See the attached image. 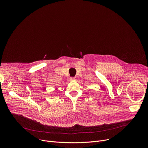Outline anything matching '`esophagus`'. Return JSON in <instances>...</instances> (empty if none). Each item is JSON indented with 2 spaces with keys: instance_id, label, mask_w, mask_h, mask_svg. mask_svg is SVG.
<instances>
[{
  "instance_id": "esophagus-1",
  "label": "esophagus",
  "mask_w": 148,
  "mask_h": 148,
  "mask_svg": "<svg viewBox=\"0 0 148 148\" xmlns=\"http://www.w3.org/2000/svg\"><path fill=\"white\" fill-rule=\"evenodd\" d=\"M75 77H71L70 78V80L71 81H74V80H75Z\"/></svg>"
}]
</instances>
